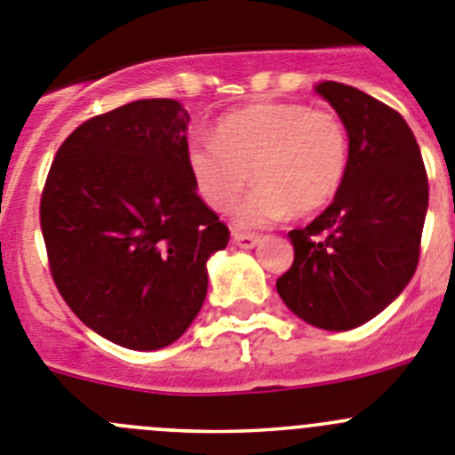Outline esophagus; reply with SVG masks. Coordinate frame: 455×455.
<instances>
[{"label": "esophagus", "mask_w": 455, "mask_h": 455, "mask_svg": "<svg viewBox=\"0 0 455 455\" xmlns=\"http://www.w3.org/2000/svg\"><path fill=\"white\" fill-rule=\"evenodd\" d=\"M233 242H235L240 249H253L260 244V235H253V233H235V235H233Z\"/></svg>", "instance_id": "esophagus-1"}]
</instances>
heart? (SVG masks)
<instances>
[{
    "instance_id": "heart-1",
    "label": "heart",
    "mask_w": 455,
    "mask_h": 455,
    "mask_svg": "<svg viewBox=\"0 0 455 455\" xmlns=\"http://www.w3.org/2000/svg\"><path fill=\"white\" fill-rule=\"evenodd\" d=\"M350 159L347 132L332 112L303 103H253L215 123L213 141L186 152L199 197L231 211L249 181L258 188L235 208L237 228H267L291 215H312L341 190Z\"/></svg>"
}]
</instances>
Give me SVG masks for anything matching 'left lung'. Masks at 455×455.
Here are the masks:
<instances>
[{
  "instance_id": "obj_1",
  "label": "left lung",
  "mask_w": 455,
  "mask_h": 455,
  "mask_svg": "<svg viewBox=\"0 0 455 455\" xmlns=\"http://www.w3.org/2000/svg\"><path fill=\"white\" fill-rule=\"evenodd\" d=\"M314 89L341 118L350 159L334 202L287 235L294 265L275 290L305 323L343 332L384 312L413 278L428 181L413 132L395 109L334 80Z\"/></svg>"
}]
</instances>
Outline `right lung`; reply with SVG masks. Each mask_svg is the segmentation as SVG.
Wrapping results in <instances>:
<instances>
[{
  "label": "right lung",
  "instance_id": "add662e5",
  "mask_svg": "<svg viewBox=\"0 0 455 455\" xmlns=\"http://www.w3.org/2000/svg\"><path fill=\"white\" fill-rule=\"evenodd\" d=\"M188 112L143 99L62 143L40 204L51 275L87 328L130 350L175 343L202 309L228 228L190 180Z\"/></svg>",
  "mask_w": 455,
  "mask_h": 455
}]
</instances>
